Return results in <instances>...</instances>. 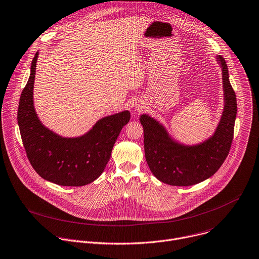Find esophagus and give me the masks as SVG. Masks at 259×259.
I'll use <instances>...</instances> for the list:
<instances>
[{
	"label": "esophagus",
	"instance_id": "1",
	"mask_svg": "<svg viewBox=\"0 0 259 259\" xmlns=\"http://www.w3.org/2000/svg\"><path fill=\"white\" fill-rule=\"evenodd\" d=\"M134 109H135V111H137V112H141V111L143 110V109H142V107H141L140 105H136Z\"/></svg>",
	"mask_w": 259,
	"mask_h": 259
}]
</instances>
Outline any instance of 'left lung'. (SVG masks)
<instances>
[{
    "label": "left lung",
    "instance_id": "left-lung-1",
    "mask_svg": "<svg viewBox=\"0 0 259 259\" xmlns=\"http://www.w3.org/2000/svg\"><path fill=\"white\" fill-rule=\"evenodd\" d=\"M223 72L225 108L214 134L204 142L188 146L171 139L154 119L141 115L144 152L151 173L171 186H190L211 177L229 154L237 115L236 95L229 80L225 59L218 57Z\"/></svg>",
    "mask_w": 259,
    "mask_h": 259
}]
</instances>
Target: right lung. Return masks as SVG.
I'll use <instances>...</instances> for the list:
<instances>
[{
	"instance_id": "1",
	"label": "right lung",
	"mask_w": 259,
	"mask_h": 259,
	"mask_svg": "<svg viewBox=\"0 0 259 259\" xmlns=\"http://www.w3.org/2000/svg\"><path fill=\"white\" fill-rule=\"evenodd\" d=\"M38 53L30 68V76L22 91L17 120L27 157L36 173L61 186H84L104 171L113 146L129 122L130 113L121 112L98 121L81 137L63 138L46 128L33 107V83Z\"/></svg>"
}]
</instances>
